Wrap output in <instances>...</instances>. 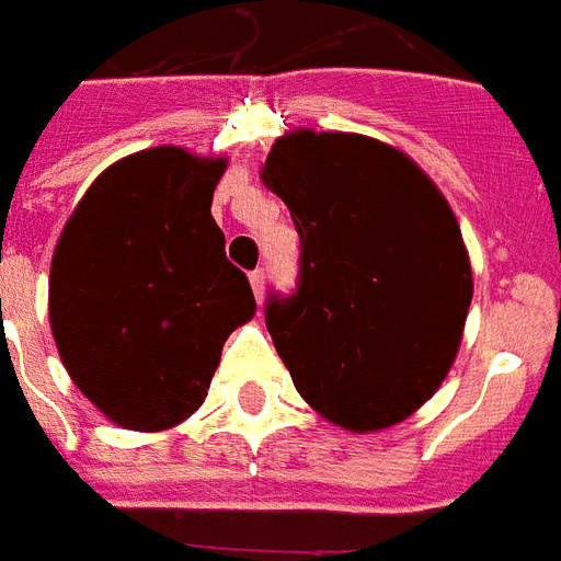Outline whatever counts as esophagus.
<instances>
[{
  "mask_svg": "<svg viewBox=\"0 0 561 561\" xmlns=\"http://www.w3.org/2000/svg\"><path fill=\"white\" fill-rule=\"evenodd\" d=\"M249 282H252V291H255V297L261 300V297H264V270H252V273H249Z\"/></svg>",
  "mask_w": 561,
  "mask_h": 561,
  "instance_id": "34e87169",
  "label": "esophagus"
}]
</instances>
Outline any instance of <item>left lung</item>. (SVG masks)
Returning <instances> with one entry per match:
<instances>
[{
  "label": "left lung",
  "instance_id": "obj_1",
  "mask_svg": "<svg viewBox=\"0 0 561 561\" xmlns=\"http://www.w3.org/2000/svg\"><path fill=\"white\" fill-rule=\"evenodd\" d=\"M261 180L300 233L297 291L264 309L294 388L352 433L400 423L445 381L469 316L454 209L405 152L348 131L282 135Z\"/></svg>",
  "mask_w": 561,
  "mask_h": 561
}]
</instances>
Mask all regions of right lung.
Instances as JSON below:
<instances>
[{
    "mask_svg": "<svg viewBox=\"0 0 561 561\" xmlns=\"http://www.w3.org/2000/svg\"><path fill=\"white\" fill-rule=\"evenodd\" d=\"M225 168L180 147L119 159L56 243L47 306L59 357L126 430L159 433L195 414L225 340L255 316L209 213Z\"/></svg>",
    "mask_w": 561,
    "mask_h": 561,
    "instance_id": "1",
    "label": "right lung"
}]
</instances>
